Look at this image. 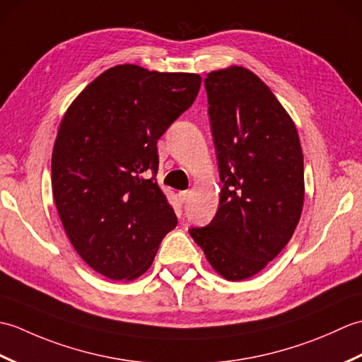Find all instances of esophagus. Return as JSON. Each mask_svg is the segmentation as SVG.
I'll return each instance as SVG.
<instances>
[{"mask_svg": "<svg viewBox=\"0 0 362 362\" xmlns=\"http://www.w3.org/2000/svg\"><path fill=\"white\" fill-rule=\"evenodd\" d=\"M188 199H189V191H180V193H179V201L182 204H185Z\"/></svg>", "mask_w": 362, "mask_h": 362, "instance_id": "obj_1", "label": "esophagus"}]
</instances>
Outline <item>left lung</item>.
Segmentation results:
<instances>
[{
  "instance_id": "8db88e82",
  "label": "left lung",
  "mask_w": 362,
  "mask_h": 362,
  "mask_svg": "<svg viewBox=\"0 0 362 362\" xmlns=\"http://www.w3.org/2000/svg\"><path fill=\"white\" fill-rule=\"evenodd\" d=\"M222 182L206 227L189 228L222 279L257 275L284 249L303 210V152L294 121L255 73L232 65L206 74Z\"/></svg>"
}]
</instances>
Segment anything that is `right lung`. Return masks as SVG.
Here are the masks:
<instances>
[{
  "instance_id": "add662e5",
  "label": "right lung",
  "mask_w": 362,
  "mask_h": 362,
  "mask_svg": "<svg viewBox=\"0 0 362 362\" xmlns=\"http://www.w3.org/2000/svg\"><path fill=\"white\" fill-rule=\"evenodd\" d=\"M194 73L112 66L68 107L54 141L51 185L68 240L110 280L151 267L177 218L156 182L157 140L189 109Z\"/></svg>"
}]
</instances>
